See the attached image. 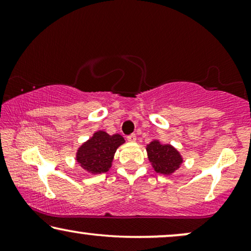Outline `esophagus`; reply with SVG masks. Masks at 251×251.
I'll use <instances>...</instances> for the list:
<instances>
[{"instance_id": "obj_1", "label": "esophagus", "mask_w": 251, "mask_h": 251, "mask_svg": "<svg viewBox=\"0 0 251 251\" xmlns=\"http://www.w3.org/2000/svg\"><path fill=\"white\" fill-rule=\"evenodd\" d=\"M126 139H128V142H130V143H135L137 140V137L135 133H131V135H129L128 137H126Z\"/></svg>"}]
</instances>
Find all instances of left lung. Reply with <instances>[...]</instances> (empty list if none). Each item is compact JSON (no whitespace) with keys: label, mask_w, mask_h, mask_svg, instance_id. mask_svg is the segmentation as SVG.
I'll return each mask as SVG.
<instances>
[{"label":"left lung","mask_w":251,"mask_h":251,"mask_svg":"<svg viewBox=\"0 0 251 251\" xmlns=\"http://www.w3.org/2000/svg\"><path fill=\"white\" fill-rule=\"evenodd\" d=\"M150 162L157 174L171 175L183 163L180 153L170 144H161L153 140L146 147Z\"/></svg>","instance_id":"obj_1"}]
</instances>
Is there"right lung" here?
Listing matches in <instances>:
<instances>
[{"instance_id": "obj_1", "label": "right lung", "mask_w": 251, "mask_h": 251, "mask_svg": "<svg viewBox=\"0 0 251 251\" xmlns=\"http://www.w3.org/2000/svg\"><path fill=\"white\" fill-rule=\"evenodd\" d=\"M123 143L125 138L119 133L111 136L107 132L99 130L78 147L76 152L77 163L89 174L106 173L112 167L116 150Z\"/></svg>"}]
</instances>
